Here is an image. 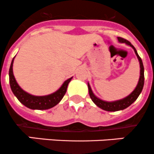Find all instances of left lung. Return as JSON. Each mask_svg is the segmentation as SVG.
<instances>
[{
    "mask_svg": "<svg viewBox=\"0 0 154 154\" xmlns=\"http://www.w3.org/2000/svg\"><path fill=\"white\" fill-rule=\"evenodd\" d=\"M118 41L120 42H124V43L127 44V45H130L132 48L135 51V54H136L137 57H138V60H139L140 63V78L139 81H138V83L135 89L132 91V93L131 94H129L128 97H127L126 98L123 99V100H118V101L115 102H106L103 101V100H100L99 98H97L92 92V90H91V87H90L89 84H88V90H89V94L91 99L92 100V101L97 105L98 107L101 108L103 110L108 111V112H116V111L119 110H123V109H126V108L129 107L132 103H133L135 100H137V98L138 97L139 94H141V91L143 89V87H144V66H143L142 60L141 58L139 57V55L137 53L136 49L135 48V47L131 44L130 42H129L127 39H124L122 37H118Z\"/></svg>",
    "mask_w": 154,
    "mask_h": 154,
    "instance_id": "1",
    "label": "left lung"
}]
</instances>
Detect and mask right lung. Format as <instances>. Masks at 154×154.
Returning <instances> with one entry per match:
<instances>
[{"instance_id":"right-lung-1","label":"right lung","mask_w":154,"mask_h":154,"mask_svg":"<svg viewBox=\"0 0 154 154\" xmlns=\"http://www.w3.org/2000/svg\"><path fill=\"white\" fill-rule=\"evenodd\" d=\"M13 60H14V57L12 60L10 71H9L10 88H11L12 91L14 94V95L17 97L20 103H22L24 106L29 108V109H38V110H45V109H51V108L54 107L56 105L58 104L59 102L62 100L63 96L66 94L68 84L71 81L72 78L65 81L60 89L57 90L54 94L47 96H42V97L33 96L24 91L16 82L13 72Z\"/></svg>"}]
</instances>
